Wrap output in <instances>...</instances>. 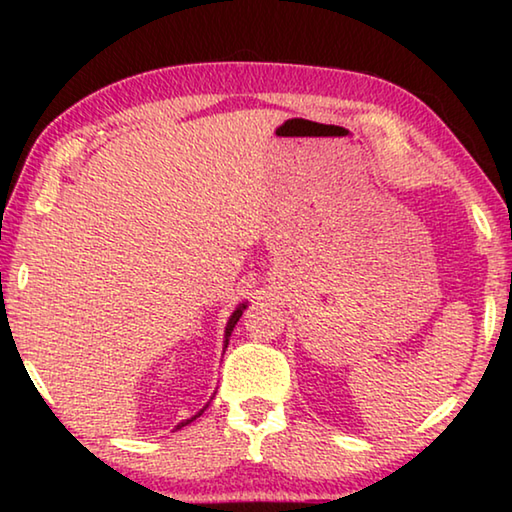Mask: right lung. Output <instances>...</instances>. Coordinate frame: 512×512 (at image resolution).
<instances>
[{
    "instance_id": "obj_1",
    "label": "right lung",
    "mask_w": 512,
    "mask_h": 512,
    "mask_svg": "<svg viewBox=\"0 0 512 512\" xmlns=\"http://www.w3.org/2000/svg\"><path fill=\"white\" fill-rule=\"evenodd\" d=\"M248 307V302H241V305L232 311V316L228 318V325H225V334H223V352H225V348H228V343H230V334H232V329H235V325H237V320L241 318V314H244V309ZM207 406H210V402H207L201 411H198L196 415H192V418H187V420H183V422H178L176 424V429H183V427H187L189 422H194L196 418H201L203 415V411L207 409Z\"/></svg>"
}]
</instances>
